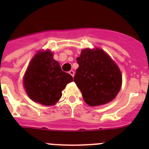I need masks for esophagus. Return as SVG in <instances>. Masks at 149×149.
I'll return each mask as SVG.
<instances>
[{"label": "esophagus", "mask_w": 149, "mask_h": 149, "mask_svg": "<svg viewBox=\"0 0 149 149\" xmlns=\"http://www.w3.org/2000/svg\"><path fill=\"white\" fill-rule=\"evenodd\" d=\"M68 73L70 74L72 76V77H74V72L73 70L69 71V72H68Z\"/></svg>", "instance_id": "obj_1"}]
</instances>
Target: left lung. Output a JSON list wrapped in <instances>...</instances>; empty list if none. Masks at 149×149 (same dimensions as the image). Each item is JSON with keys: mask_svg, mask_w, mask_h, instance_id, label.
<instances>
[{"mask_svg": "<svg viewBox=\"0 0 149 149\" xmlns=\"http://www.w3.org/2000/svg\"><path fill=\"white\" fill-rule=\"evenodd\" d=\"M74 77L83 98L89 106L105 104L113 99L122 86L119 67L100 48L84 49L77 58Z\"/></svg>", "mask_w": 149, "mask_h": 149, "instance_id": "8db88e82", "label": "left lung"}]
</instances>
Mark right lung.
I'll list each match as a JSON object with an SVG mask.
<instances>
[{
  "label": "right lung",
  "mask_w": 149,
  "mask_h": 149,
  "mask_svg": "<svg viewBox=\"0 0 149 149\" xmlns=\"http://www.w3.org/2000/svg\"><path fill=\"white\" fill-rule=\"evenodd\" d=\"M73 77L62 71L60 63L50 51H40L30 61L24 84L33 101L42 105H54L61 98L62 91Z\"/></svg>",
  "instance_id": "right-lung-1"
}]
</instances>
